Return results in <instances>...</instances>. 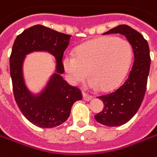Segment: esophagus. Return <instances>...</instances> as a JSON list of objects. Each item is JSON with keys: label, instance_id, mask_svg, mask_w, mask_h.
Wrapping results in <instances>:
<instances>
[{"label": "esophagus", "instance_id": "obj_1", "mask_svg": "<svg viewBox=\"0 0 157 157\" xmlns=\"http://www.w3.org/2000/svg\"><path fill=\"white\" fill-rule=\"evenodd\" d=\"M83 98L85 101H90L91 99L93 98V95H90V94H88L87 93H86V92H83Z\"/></svg>", "mask_w": 157, "mask_h": 157}]
</instances>
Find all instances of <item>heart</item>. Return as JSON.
Wrapping results in <instances>:
<instances>
[{"label":"heart","mask_w":157,"mask_h":157,"mask_svg":"<svg viewBox=\"0 0 157 157\" xmlns=\"http://www.w3.org/2000/svg\"><path fill=\"white\" fill-rule=\"evenodd\" d=\"M133 59L129 41L113 36L101 37L78 47L74 56H65L63 65L69 81L78 84L88 71L89 86L109 91L124 80Z\"/></svg>","instance_id":"1"}]
</instances>
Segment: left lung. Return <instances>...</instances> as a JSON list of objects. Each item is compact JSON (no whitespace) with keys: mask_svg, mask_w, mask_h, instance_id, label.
Here are the masks:
<instances>
[{"mask_svg":"<svg viewBox=\"0 0 157 157\" xmlns=\"http://www.w3.org/2000/svg\"><path fill=\"white\" fill-rule=\"evenodd\" d=\"M121 33L133 49L134 61L132 70L120 86L98 96L104 103L103 109L94 116L95 120L107 126H119L136 114L145 96L150 68L147 41L139 32L126 25H120L103 34Z\"/></svg>","mask_w":157,"mask_h":157,"instance_id":"left-lung-1","label":"left lung"}]
</instances>
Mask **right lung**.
<instances>
[{
    "label": "right lung",
    "instance_id": "right-lung-1",
    "mask_svg": "<svg viewBox=\"0 0 157 157\" xmlns=\"http://www.w3.org/2000/svg\"><path fill=\"white\" fill-rule=\"evenodd\" d=\"M71 35L59 33L40 25L25 30L15 40L10 57V71L15 101L23 115L32 124L42 128H53L66 121L75 101L82 100L81 90L71 86L60 74L64 72L63 53ZM35 50H47L57 57V73L46 90L37 98L26 89L21 64L25 54Z\"/></svg>",
    "mask_w": 157,
    "mask_h": 157
}]
</instances>
